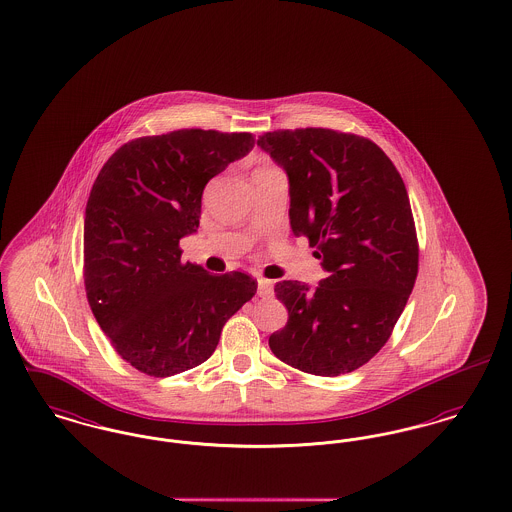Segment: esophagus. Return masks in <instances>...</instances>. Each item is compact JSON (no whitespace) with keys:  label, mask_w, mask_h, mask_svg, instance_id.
<instances>
[{"label":"esophagus","mask_w":512,"mask_h":512,"mask_svg":"<svg viewBox=\"0 0 512 512\" xmlns=\"http://www.w3.org/2000/svg\"><path fill=\"white\" fill-rule=\"evenodd\" d=\"M257 294H259L261 298H271L272 280H267V278H257Z\"/></svg>","instance_id":"1"}]
</instances>
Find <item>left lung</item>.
Returning a JSON list of instances; mask_svg holds the SVG:
<instances>
[{
  "label": "left lung",
  "mask_w": 512,
  "mask_h": 512,
  "mask_svg": "<svg viewBox=\"0 0 512 512\" xmlns=\"http://www.w3.org/2000/svg\"><path fill=\"white\" fill-rule=\"evenodd\" d=\"M257 145L286 172L292 232L327 272L313 288L276 282L288 323L272 332V354L313 375L350 373L385 346L418 276L404 181L375 143L350 133L286 129Z\"/></svg>",
  "instance_id": "left-lung-1"
}]
</instances>
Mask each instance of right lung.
<instances>
[{
  "mask_svg": "<svg viewBox=\"0 0 512 512\" xmlns=\"http://www.w3.org/2000/svg\"><path fill=\"white\" fill-rule=\"evenodd\" d=\"M251 133L180 129L114 152L85 211V286L116 352L152 377L209 360L226 321L257 292L245 272L181 263L211 178L253 149Z\"/></svg>",
  "mask_w": 512,
  "mask_h": 512,
  "instance_id": "obj_1",
  "label": "right lung"
}]
</instances>
